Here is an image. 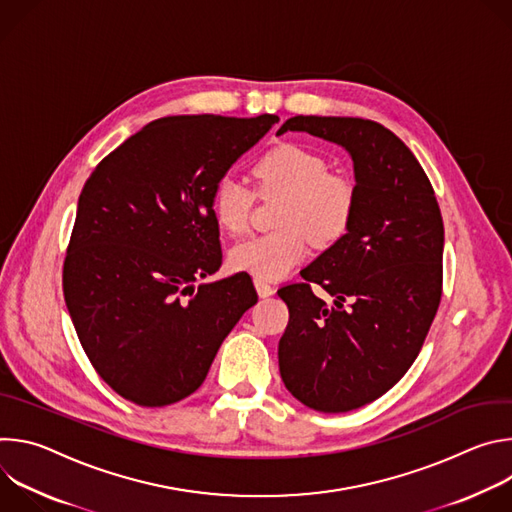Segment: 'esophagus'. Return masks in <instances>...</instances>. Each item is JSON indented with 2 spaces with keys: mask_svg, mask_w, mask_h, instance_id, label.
<instances>
[{
  "mask_svg": "<svg viewBox=\"0 0 512 512\" xmlns=\"http://www.w3.org/2000/svg\"><path fill=\"white\" fill-rule=\"evenodd\" d=\"M255 287H257V294H259L261 298H269V296L275 294V287H273L271 283H267L265 279L255 277Z\"/></svg>",
  "mask_w": 512,
  "mask_h": 512,
  "instance_id": "1",
  "label": "esophagus"
}]
</instances>
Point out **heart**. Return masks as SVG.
Wrapping results in <instances>:
<instances>
[{"label": "heart", "mask_w": 512, "mask_h": 512, "mask_svg": "<svg viewBox=\"0 0 512 512\" xmlns=\"http://www.w3.org/2000/svg\"><path fill=\"white\" fill-rule=\"evenodd\" d=\"M255 190L261 198L281 196L275 212L279 229L255 235L229 251L237 271L259 279H279L316 247H332L346 237L356 212V186L338 170H328L322 154L298 143H279L255 166ZM255 192L237 178H221L214 186L210 208L216 225L241 235L251 221Z\"/></svg>", "instance_id": "1"}]
</instances>
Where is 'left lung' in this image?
I'll return each instance as SVG.
<instances>
[{
	"label": "left lung",
	"instance_id": "left-lung-1",
	"mask_svg": "<svg viewBox=\"0 0 512 512\" xmlns=\"http://www.w3.org/2000/svg\"><path fill=\"white\" fill-rule=\"evenodd\" d=\"M306 131L352 156L356 212L344 239L281 287L289 322L279 373L306 407L344 413L373 403L409 371L442 302L444 221L407 145L377 121L296 115L277 135ZM320 284L328 307L311 291Z\"/></svg>",
	"mask_w": 512,
	"mask_h": 512
}]
</instances>
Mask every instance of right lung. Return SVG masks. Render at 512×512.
<instances>
[{
	"instance_id": "1",
	"label": "right lung",
	"mask_w": 512,
	"mask_h": 512,
	"mask_svg": "<svg viewBox=\"0 0 512 512\" xmlns=\"http://www.w3.org/2000/svg\"><path fill=\"white\" fill-rule=\"evenodd\" d=\"M277 115H174L145 125L83 186L62 289L99 377L141 407L194 393L239 318L257 304L241 273L194 285L223 263L210 200Z\"/></svg>"
}]
</instances>
